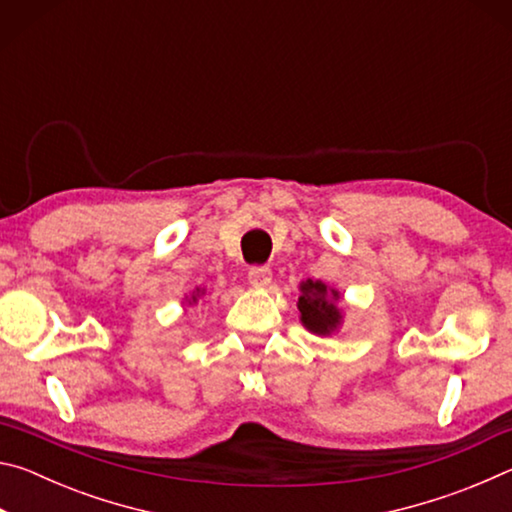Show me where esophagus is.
<instances>
[{
	"label": "esophagus",
	"instance_id": "obj_1",
	"mask_svg": "<svg viewBox=\"0 0 512 512\" xmlns=\"http://www.w3.org/2000/svg\"><path fill=\"white\" fill-rule=\"evenodd\" d=\"M248 282L253 284L255 289L268 287V284L273 282L271 268H268V266H253V268H250V271H248Z\"/></svg>",
	"mask_w": 512,
	"mask_h": 512
}]
</instances>
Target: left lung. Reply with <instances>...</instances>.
<instances>
[{
  "mask_svg": "<svg viewBox=\"0 0 512 512\" xmlns=\"http://www.w3.org/2000/svg\"><path fill=\"white\" fill-rule=\"evenodd\" d=\"M341 293L327 287L320 280L300 282V323L316 336H332L343 323V309L339 307Z\"/></svg>",
  "mask_w": 512,
  "mask_h": 512,
  "instance_id": "8db88e82",
  "label": "left lung"
}]
</instances>
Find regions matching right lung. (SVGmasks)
Wrapping results in <instances>:
<instances>
[{"mask_svg": "<svg viewBox=\"0 0 512 512\" xmlns=\"http://www.w3.org/2000/svg\"><path fill=\"white\" fill-rule=\"evenodd\" d=\"M203 296H205V289L196 287V291H194V293H189V296H185V302H187V305H196V302L201 300Z\"/></svg>", "mask_w": 512, "mask_h": 512, "instance_id": "obj_1", "label": "right lung"}]
</instances>
